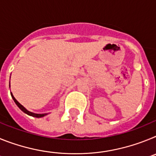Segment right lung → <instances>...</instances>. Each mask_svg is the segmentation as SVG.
I'll return each mask as SVG.
<instances>
[{"instance_id":"right-lung-1","label":"right lung","mask_w":156,"mask_h":156,"mask_svg":"<svg viewBox=\"0 0 156 156\" xmlns=\"http://www.w3.org/2000/svg\"><path fill=\"white\" fill-rule=\"evenodd\" d=\"M11 95H12V98H13L14 101L16 102V104L18 105V107H19V108H20V109H21L22 111L23 112H25V113H27V115H31V116H33V117H36V118H41V117L44 116V115H47L46 113H44V114H36V113H34V112H29L28 110L26 109V108H25L24 107H23V106L22 105L20 104V103H19V101H18L16 100V98H15V97H14L13 94H12V93H11Z\"/></svg>"}]
</instances>
